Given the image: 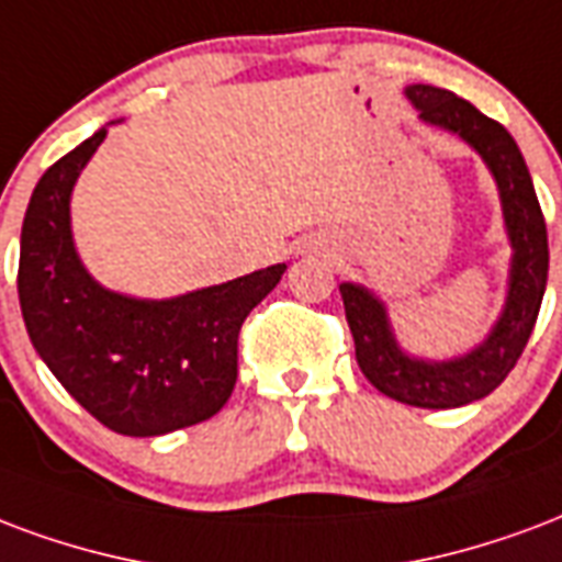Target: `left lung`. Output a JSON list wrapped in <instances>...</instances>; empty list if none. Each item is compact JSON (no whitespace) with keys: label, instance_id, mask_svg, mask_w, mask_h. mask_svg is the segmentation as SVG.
<instances>
[{"label":"left lung","instance_id":"left-lung-1","mask_svg":"<svg viewBox=\"0 0 562 562\" xmlns=\"http://www.w3.org/2000/svg\"><path fill=\"white\" fill-rule=\"evenodd\" d=\"M419 119L431 127L456 133L480 154L501 193L503 226L513 247L506 301L497 322L476 348L450 360H426L398 345L384 301L360 282H342L345 318L355 336L360 372L384 396L414 408H461L488 396L513 372L533 334L548 282V232L536 199L533 178L509 131L459 94L435 86L405 89Z\"/></svg>","mask_w":562,"mask_h":562}]
</instances>
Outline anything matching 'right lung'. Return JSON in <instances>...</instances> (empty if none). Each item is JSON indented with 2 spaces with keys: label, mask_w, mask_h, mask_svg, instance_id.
<instances>
[{
  "label": "right lung",
  "mask_w": 562,
  "mask_h": 562,
  "mask_svg": "<svg viewBox=\"0 0 562 562\" xmlns=\"http://www.w3.org/2000/svg\"><path fill=\"white\" fill-rule=\"evenodd\" d=\"M106 127L49 166L20 232L16 292L29 339L70 396L103 426L154 438L214 417L238 381V334L285 265L148 301L110 292L74 247L70 193Z\"/></svg>",
  "instance_id": "right-lung-1"
}]
</instances>
